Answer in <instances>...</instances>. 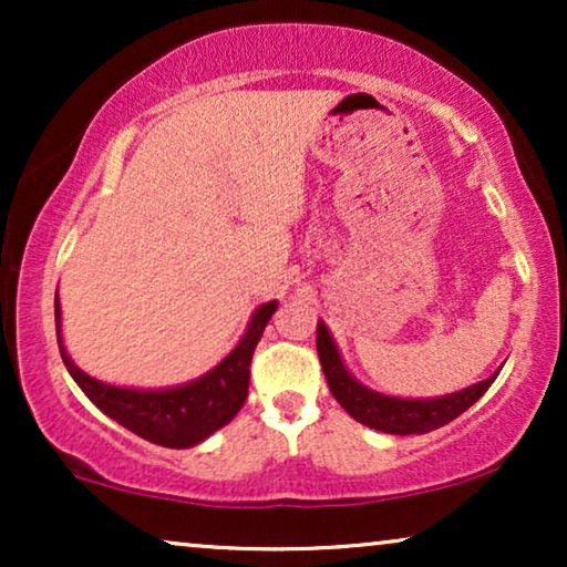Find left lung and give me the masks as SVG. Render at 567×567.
Returning <instances> with one entry per match:
<instances>
[{"label": "left lung", "instance_id": "8db88e82", "mask_svg": "<svg viewBox=\"0 0 567 567\" xmlns=\"http://www.w3.org/2000/svg\"><path fill=\"white\" fill-rule=\"evenodd\" d=\"M317 353H320V363L328 379V386L343 410L355 421L369 425L374 431L394 433V436H410V433H429L439 425H446L462 415L464 410L483 398L487 386L495 382V377H487L485 382H477L467 386V390L446 394V398L436 400H400L386 398V394H377L361 386L355 379L348 374L343 361H340L338 348L332 343L330 332L324 324H317Z\"/></svg>", "mask_w": 567, "mask_h": 567}]
</instances>
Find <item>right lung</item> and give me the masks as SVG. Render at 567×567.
Wrapping results in <instances>:
<instances>
[{
    "label": "right lung",
    "instance_id": "add662e5",
    "mask_svg": "<svg viewBox=\"0 0 567 567\" xmlns=\"http://www.w3.org/2000/svg\"><path fill=\"white\" fill-rule=\"evenodd\" d=\"M276 301L262 305L255 312L250 328H247L245 338L239 340L235 351L224 359L214 371L200 377L198 382H190L185 386H175V390H157V392H142V390H123V386H111L97 382L74 367L61 343V324H59V299H56V338L59 351L64 359L69 374L80 384V390L118 421L123 429L134 431L152 444L169 446V449H185L198 444L221 425H227L231 417L239 413V408L247 400V384H250V361L255 353V346L266 330V324L276 312Z\"/></svg>",
    "mask_w": 567,
    "mask_h": 567
}]
</instances>
